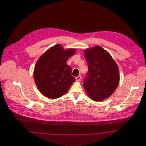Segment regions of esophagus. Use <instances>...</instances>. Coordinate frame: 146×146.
<instances>
[{"label":"esophagus","instance_id":"1","mask_svg":"<svg viewBox=\"0 0 146 146\" xmlns=\"http://www.w3.org/2000/svg\"><path fill=\"white\" fill-rule=\"evenodd\" d=\"M75 79H76V81H80V79H81V76L80 75L78 76L77 77H76Z\"/></svg>","mask_w":146,"mask_h":146}]
</instances>
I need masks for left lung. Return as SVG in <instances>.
I'll return each instance as SVG.
<instances>
[{"mask_svg":"<svg viewBox=\"0 0 146 146\" xmlns=\"http://www.w3.org/2000/svg\"><path fill=\"white\" fill-rule=\"evenodd\" d=\"M88 72L83 86L90 98L102 101L109 97L120 80L119 70L110 54L102 47L96 46L84 50Z\"/></svg>","mask_w":146,"mask_h":146,"instance_id":"8db88e82","label":"left lung"}]
</instances>
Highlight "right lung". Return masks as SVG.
Returning a JSON list of instances; mask_svg holds the SVG:
<instances>
[{
  "instance_id": "1",
  "label": "right lung",
  "mask_w": 146,
  "mask_h": 146,
  "mask_svg": "<svg viewBox=\"0 0 146 146\" xmlns=\"http://www.w3.org/2000/svg\"><path fill=\"white\" fill-rule=\"evenodd\" d=\"M75 52L74 49L64 50L57 44L39 58L34 70V79L44 96L55 99L67 92L75 79L71 75V68L67 60Z\"/></svg>"
}]
</instances>
